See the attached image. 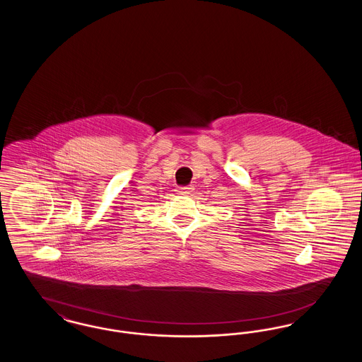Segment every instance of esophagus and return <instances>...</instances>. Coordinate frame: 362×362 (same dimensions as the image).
<instances>
[{
	"mask_svg": "<svg viewBox=\"0 0 362 362\" xmlns=\"http://www.w3.org/2000/svg\"><path fill=\"white\" fill-rule=\"evenodd\" d=\"M192 191H194L192 186H189V187H177L176 189V192L180 194V195H189Z\"/></svg>",
	"mask_w": 362,
	"mask_h": 362,
	"instance_id": "34e87169",
	"label": "esophagus"
}]
</instances>
